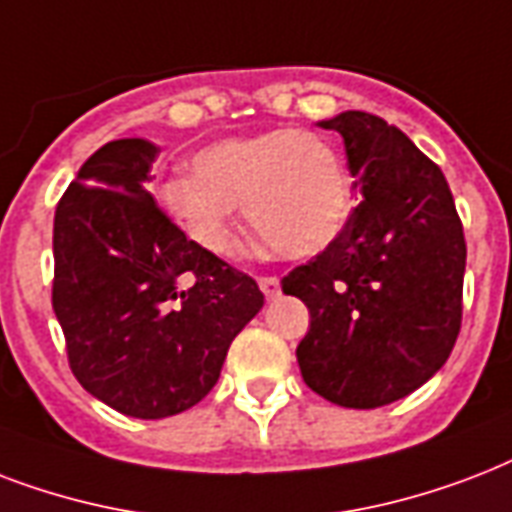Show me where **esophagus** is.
<instances>
[{
  "label": "esophagus",
  "mask_w": 512,
  "mask_h": 512,
  "mask_svg": "<svg viewBox=\"0 0 512 512\" xmlns=\"http://www.w3.org/2000/svg\"><path fill=\"white\" fill-rule=\"evenodd\" d=\"M259 288L264 291V296H267V299H275V296H280V280H277V277H259Z\"/></svg>",
  "instance_id": "esophagus-1"
}]
</instances>
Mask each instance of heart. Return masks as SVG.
I'll return each instance as SVG.
<instances>
[{
    "mask_svg": "<svg viewBox=\"0 0 512 512\" xmlns=\"http://www.w3.org/2000/svg\"><path fill=\"white\" fill-rule=\"evenodd\" d=\"M192 173L165 181L160 202L213 256L235 245V205L283 259L318 256L350 221L347 168L315 133L280 128L224 138L194 154Z\"/></svg>",
    "mask_w": 512,
    "mask_h": 512,
    "instance_id": "heart-1",
    "label": "heart"
}]
</instances>
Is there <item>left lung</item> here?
Here are the masks:
<instances>
[{"label": "left lung", "instance_id": "obj_1", "mask_svg": "<svg viewBox=\"0 0 512 512\" xmlns=\"http://www.w3.org/2000/svg\"><path fill=\"white\" fill-rule=\"evenodd\" d=\"M320 128L344 138L363 194L347 227L283 293L310 310L296 358L310 390L344 408H379L433 379L462 326L465 235L441 168L406 133L366 112Z\"/></svg>", "mask_w": 512, "mask_h": 512}]
</instances>
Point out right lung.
<instances>
[{
	"mask_svg": "<svg viewBox=\"0 0 512 512\" xmlns=\"http://www.w3.org/2000/svg\"><path fill=\"white\" fill-rule=\"evenodd\" d=\"M160 149L109 141L55 208L53 310L69 366L93 398L165 419L219 382L232 339L264 307L256 280L194 240L146 192ZM184 276L193 288L181 292Z\"/></svg>",
	"mask_w": 512,
	"mask_h": 512,
	"instance_id": "1",
	"label": "right lung"
}]
</instances>
